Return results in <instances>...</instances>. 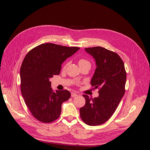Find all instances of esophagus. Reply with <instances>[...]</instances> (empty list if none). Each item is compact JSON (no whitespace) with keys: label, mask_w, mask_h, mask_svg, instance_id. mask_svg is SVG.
Segmentation results:
<instances>
[{"label":"esophagus","mask_w":150,"mask_h":150,"mask_svg":"<svg viewBox=\"0 0 150 150\" xmlns=\"http://www.w3.org/2000/svg\"><path fill=\"white\" fill-rule=\"evenodd\" d=\"M77 96H78V94H77L75 93H71V97H72V98H75V97H76Z\"/></svg>","instance_id":"34e87169"}]
</instances>
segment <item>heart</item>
Returning a JSON list of instances; mask_svg holds the SVG:
<instances>
[{"label":"heart","instance_id":"heart-1","mask_svg":"<svg viewBox=\"0 0 150 150\" xmlns=\"http://www.w3.org/2000/svg\"><path fill=\"white\" fill-rule=\"evenodd\" d=\"M78 64H79V66H83L85 64H90V63L87 59H86L81 58V59H79Z\"/></svg>","mask_w":150,"mask_h":150}]
</instances>
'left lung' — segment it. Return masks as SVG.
<instances>
[{"label":"left lung","mask_w":150,"mask_h":150,"mask_svg":"<svg viewBox=\"0 0 150 150\" xmlns=\"http://www.w3.org/2000/svg\"><path fill=\"white\" fill-rule=\"evenodd\" d=\"M96 61V68L91 84L99 89V96L83 95L85 105L80 116L86 124L98 126L110 118L125 93L126 72L124 62L117 53L102 47L85 48Z\"/></svg>","instance_id":"1"}]
</instances>
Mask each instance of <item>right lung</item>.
<instances>
[{"label":"right lung","mask_w":150,"mask_h":150,"mask_svg":"<svg viewBox=\"0 0 150 150\" xmlns=\"http://www.w3.org/2000/svg\"><path fill=\"white\" fill-rule=\"evenodd\" d=\"M52 43L39 45L27 54L20 70L21 90L35 118L45 123L59 117L61 105L71 97L67 90L54 92L49 78L60 74L61 65L79 49Z\"/></svg>","instance_id":"obj_1"}]
</instances>
